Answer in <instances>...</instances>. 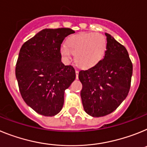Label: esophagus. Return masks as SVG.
Masks as SVG:
<instances>
[{"label":"esophagus","instance_id":"obj_1","mask_svg":"<svg viewBox=\"0 0 147 147\" xmlns=\"http://www.w3.org/2000/svg\"><path fill=\"white\" fill-rule=\"evenodd\" d=\"M75 73H76V78H78V73H79L78 70L75 69Z\"/></svg>","mask_w":147,"mask_h":147}]
</instances>
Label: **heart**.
Returning <instances> with one entry per match:
<instances>
[{"mask_svg":"<svg viewBox=\"0 0 147 147\" xmlns=\"http://www.w3.org/2000/svg\"><path fill=\"white\" fill-rule=\"evenodd\" d=\"M107 47V38L102 34L94 32L81 33L70 37L67 46L61 47V56L69 61L75 55L76 64L83 69L95 66L103 58Z\"/></svg>","mask_w":147,"mask_h":147,"instance_id":"heart-1","label":"heart"}]
</instances>
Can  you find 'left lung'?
Returning <instances> with one entry per match:
<instances>
[{"mask_svg": "<svg viewBox=\"0 0 147 147\" xmlns=\"http://www.w3.org/2000/svg\"><path fill=\"white\" fill-rule=\"evenodd\" d=\"M105 35L107 47L104 58L78 75L83 107L92 117L115 110L127 98L131 85L132 63L127 49L109 34Z\"/></svg>", "mask_w": 147, "mask_h": 147, "instance_id": "obj_1", "label": "left lung"}]
</instances>
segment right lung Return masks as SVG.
Instances as JSON below:
<instances>
[{
  "label": "right lung",
  "instance_id": "right-lung-1",
  "mask_svg": "<svg viewBox=\"0 0 147 147\" xmlns=\"http://www.w3.org/2000/svg\"><path fill=\"white\" fill-rule=\"evenodd\" d=\"M73 33L69 28L43 29L20 48L15 67L19 90L38 114L54 116L63 108L64 92L75 79V71L61 62L60 49Z\"/></svg>",
  "mask_w": 147,
  "mask_h": 147
}]
</instances>
